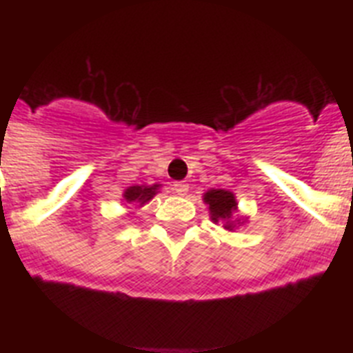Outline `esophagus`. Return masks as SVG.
I'll return each mask as SVG.
<instances>
[{
    "mask_svg": "<svg viewBox=\"0 0 353 353\" xmlns=\"http://www.w3.org/2000/svg\"><path fill=\"white\" fill-rule=\"evenodd\" d=\"M173 191L176 192V194L183 196L187 191H189V183H187V182H174L173 183Z\"/></svg>",
    "mask_w": 353,
    "mask_h": 353,
    "instance_id": "34e87169",
    "label": "esophagus"
}]
</instances>
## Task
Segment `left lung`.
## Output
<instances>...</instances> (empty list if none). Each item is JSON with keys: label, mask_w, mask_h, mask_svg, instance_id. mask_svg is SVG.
I'll return each mask as SVG.
<instances>
[{"label": "left lung", "mask_w": 353, "mask_h": 353, "mask_svg": "<svg viewBox=\"0 0 353 353\" xmlns=\"http://www.w3.org/2000/svg\"><path fill=\"white\" fill-rule=\"evenodd\" d=\"M205 203L208 205L212 214V221L217 223L219 219H230L233 212L236 210V201L235 196L230 191H224V189H212L205 194ZM226 228H233L232 223H226Z\"/></svg>", "instance_id": "left-lung-1"}]
</instances>
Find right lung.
Returning a JSON list of instances; mask_svg holds the SVG:
<instances>
[{"label":"right lung","instance_id":"1","mask_svg":"<svg viewBox=\"0 0 353 353\" xmlns=\"http://www.w3.org/2000/svg\"><path fill=\"white\" fill-rule=\"evenodd\" d=\"M159 185H154V187H143V185H134V187H129L125 191V199L127 201H139V203H145V201H148V199L154 198L155 191H157Z\"/></svg>","mask_w":353,"mask_h":353}]
</instances>
